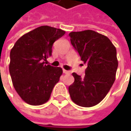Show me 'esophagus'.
I'll use <instances>...</instances> for the list:
<instances>
[{
	"label": "esophagus",
	"instance_id": "esophagus-1",
	"mask_svg": "<svg viewBox=\"0 0 131 131\" xmlns=\"http://www.w3.org/2000/svg\"><path fill=\"white\" fill-rule=\"evenodd\" d=\"M63 72H64L65 74H70V73H71V72H70V70H66L64 69L63 70Z\"/></svg>",
	"mask_w": 131,
	"mask_h": 131
}]
</instances>
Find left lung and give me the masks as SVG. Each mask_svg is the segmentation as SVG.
I'll return each mask as SVG.
<instances>
[{"label":"left lung","mask_w":131,"mask_h":131,"mask_svg":"<svg viewBox=\"0 0 131 131\" xmlns=\"http://www.w3.org/2000/svg\"><path fill=\"white\" fill-rule=\"evenodd\" d=\"M69 36L81 61L87 64L84 77L72 73L74 82L68 88L70 98L80 106H94L106 96L115 80L116 48L107 36L92 30L72 32Z\"/></svg>","instance_id":"8db88e82"}]
</instances>
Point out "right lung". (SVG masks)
<instances>
[{"instance_id":"add662e5","label":"right lung","mask_w":131,"mask_h":131,"mask_svg":"<svg viewBox=\"0 0 131 131\" xmlns=\"http://www.w3.org/2000/svg\"><path fill=\"white\" fill-rule=\"evenodd\" d=\"M64 34L61 29L41 26L21 36L12 48L10 74L14 89L27 104L40 105L49 100L63 70L45 61L54 42Z\"/></svg>"}]
</instances>
